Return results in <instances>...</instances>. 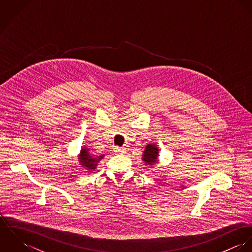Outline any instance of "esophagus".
Instances as JSON below:
<instances>
[{
	"label": "esophagus",
	"mask_w": 252,
	"mask_h": 252,
	"mask_svg": "<svg viewBox=\"0 0 252 252\" xmlns=\"http://www.w3.org/2000/svg\"><path fill=\"white\" fill-rule=\"evenodd\" d=\"M114 152L115 153H117V154H122V153H124L125 152V148L124 147H115L114 148Z\"/></svg>",
	"instance_id": "34e87169"
}]
</instances>
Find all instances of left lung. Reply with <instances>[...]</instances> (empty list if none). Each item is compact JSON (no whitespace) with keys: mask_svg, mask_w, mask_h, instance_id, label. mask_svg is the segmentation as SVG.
<instances>
[{"mask_svg":"<svg viewBox=\"0 0 252 252\" xmlns=\"http://www.w3.org/2000/svg\"><path fill=\"white\" fill-rule=\"evenodd\" d=\"M158 152L159 149L156 144H147L145 146V150L143 155V160L145 165H153L157 162L158 159Z\"/></svg>","mask_w":252,"mask_h":252,"instance_id":"obj_1","label":"left lung"}]
</instances>
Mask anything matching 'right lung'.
I'll use <instances>...</instances> for the list:
<instances>
[{
  "label": "right lung",
  "mask_w": 252,
  "mask_h": 252,
  "mask_svg": "<svg viewBox=\"0 0 252 252\" xmlns=\"http://www.w3.org/2000/svg\"><path fill=\"white\" fill-rule=\"evenodd\" d=\"M104 156L105 155L96 156L90 152L89 148L82 147L80 150V153L78 155V162L86 170H88L89 172H92L93 170L96 169L98 163L100 162L101 159L104 158Z\"/></svg>",
  "instance_id": "1"
}]
</instances>
